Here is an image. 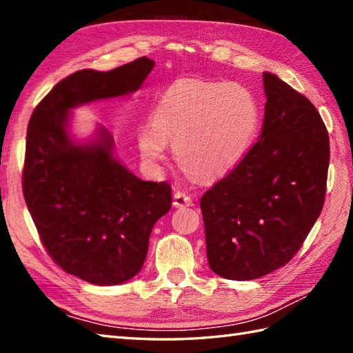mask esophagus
<instances>
[{"mask_svg":"<svg viewBox=\"0 0 353 353\" xmlns=\"http://www.w3.org/2000/svg\"><path fill=\"white\" fill-rule=\"evenodd\" d=\"M172 205L176 208H183V206H192V199L182 191L174 192V197H172Z\"/></svg>","mask_w":353,"mask_h":353,"instance_id":"34e87169","label":"esophagus"}]
</instances>
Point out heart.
I'll use <instances>...</instances> for the list:
<instances>
[{"mask_svg": "<svg viewBox=\"0 0 353 353\" xmlns=\"http://www.w3.org/2000/svg\"><path fill=\"white\" fill-rule=\"evenodd\" d=\"M259 129V106L249 89L232 83L179 81L153 110V124L142 125V159L163 162L167 142L183 170L203 182L226 177L250 153Z\"/></svg>", "mask_w": 353, "mask_h": 353, "instance_id": "b5f03b06", "label": "heart"}]
</instances>
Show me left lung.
Segmentation results:
<instances>
[{
	"label": "left lung",
	"mask_w": 353,
	"mask_h": 353,
	"mask_svg": "<svg viewBox=\"0 0 353 353\" xmlns=\"http://www.w3.org/2000/svg\"><path fill=\"white\" fill-rule=\"evenodd\" d=\"M259 139L238 167L200 200L209 267L250 281L283 267L323 209L329 134L314 104L276 74Z\"/></svg>",
	"instance_id": "1"
}]
</instances>
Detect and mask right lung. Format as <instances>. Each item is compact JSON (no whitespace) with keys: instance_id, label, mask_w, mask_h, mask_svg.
Segmentation results:
<instances>
[{"instance_id":"add662e5","label":"right lung","mask_w":353,"mask_h":353,"mask_svg":"<svg viewBox=\"0 0 353 353\" xmlns=\"http://www.w3.org/2000/svg\"><path fill=\"white\" fill-rule=\"evenodd\" d=\"M153 66L139 57L106 72H74L28 121L22 192L30 215L52 261L94 285H118L139 273L154 223L171 208V186L141 181L119 163L103 127L95 141L76 144L70 110L138 91Z\"/></svg>"}]
</instances>
